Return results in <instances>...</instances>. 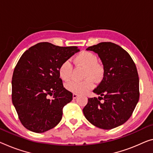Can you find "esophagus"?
I'll return each instance as SVG.
<instances>
[{"instance_id":"obj_1","label":"esophagus","mask_w":153,"mask_h":153,"mask_svg":"<svg viewBox=\"0 0 153 153\" xmlns=\"http://www.w3.org/2000/svg\"><path fill=\"white\" fill-rule=\"evenodd\" d=\"M78 94H75V93H74L73 94H72V97H73V98L74 99H76V98L78 97Z\"/></svg>"}]
</instances>
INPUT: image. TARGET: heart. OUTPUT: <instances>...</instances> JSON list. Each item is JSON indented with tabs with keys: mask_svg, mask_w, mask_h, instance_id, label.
<instances>
[{
	"mask_svg": "<svg viewBox=\"0 0 153 153\" xmlns=\"http://www.w3.org/2000/svg\"><path fill=\"white\" fill-rule=\"evenodd\" d=\"M75 64L84 68V81H71L65 84V88L73 93L83 94L93 88V81H99L104 74V68L98 63V59L94 53L83 51L74 58ZM72 65L69 60L63 62L59 68V74L63 81H68L72 74Z\"/></svg>",
	"mask_w": 153,
	"mask_h": 153,
	"instance_id": "obj_1",
	"label": "heart"
}]
</instances>
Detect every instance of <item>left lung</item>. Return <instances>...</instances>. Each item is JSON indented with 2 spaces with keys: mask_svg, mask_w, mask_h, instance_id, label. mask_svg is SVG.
I'll return each mask as SVG.
<instances>
[{
  "mask_svg": "<svg viewBox=\"0 0 153 153\" xmlns=\"http://www.w3.org/2000/svg\"><path fill=\"white\" fill-rule=\"evenodd\" d=\"M86 50L99 56L104 76L93 90L100 96L88 98L83 114L96 127L107 130L116 128L128 120L139 101L137 68L130 55L114 43L100 42Z\"/></svg>",
  "mask_w": 153,
  "mask_h": 153,
  "instance_id": "obj_1",
  "label": "left lung"
}]
</instances>
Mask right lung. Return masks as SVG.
Listing matches in <instances>:
<instances>
[{"label": "right lung", "instance_id": "1", "mask_svg": "<svg viewBox=\"0 0 153 153\" xmlns=\"http://www.w3.org/2000/svg\"><path fill=\"white\" fill-rule=\"evenodd\" d=\"M79 51L76 46L40 42L21 56L13 70L11 98L21 123L28 130L44 133L59 123L63 108L72 100V94L63 88L59 68Z\"/></svg>", "mask_w": 153, "mask_h": 153}]
</instances>
